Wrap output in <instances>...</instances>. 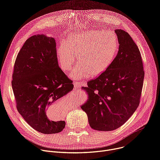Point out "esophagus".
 Returning <instances> with one entry per match:
<instances>
[{"mask_svg": "<svg viewBox=\"0 0 160 160\" xmlns=\"http://www.w3.org/2000/svg\"><path fill=\"white\" fill-rule=\"evenodd\" d=\"M82 83L81 82H75L74 83V87L75 88H78L82 86Z\"/></svg>", "mask_w": 160, "mask_h": 160, "instance_id": "esophagus-1", "label": "esophagus"}]
</instances>
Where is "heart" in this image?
Instances as JSON below:
<instances>
[{"instance_id":"b5f03b06","label":"heart","mask_w":160,"mask_h":160,"mask_svg":"<svg viewBox=\"0 0 160 160\" xmlns=\"http://www.w3.org/2000/svg\"><path fill=\"white\" fill-rule=\"evenodd\" d=\"M118 38L110 31L91 29L70 34L56 49L58 64L63 72L69 71L76 56L79 62L70 76L83 79L104 73L115 59Z\"/></svg>"}]
</instances>
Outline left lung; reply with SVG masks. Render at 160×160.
I'll return each instance as SVG.
<instances>
[{
    "label": "left lung",
    "mask_w": 160,
    "mask_h": 160,
    "mask_svg": "<svg viewBox=\"0 0 160 160\" xmlns=\"http://www.w3.org/2000/svg\"><path fill=\"white\" fill-rule=\"evenodd\" d=\"M119 42L118 54L111 66L82 87L88 99L81 106L90 127L111 131L123 125L138 108L144 71L141 52L130 35L115 30Z\"/></svg>",
    "instance_id": "left-lung-1"
}]
</instances>
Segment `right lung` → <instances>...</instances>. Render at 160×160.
I'll return each instance as SVG.
<instances>
[{
    "label": "right lung",
    "instance_id": "1",
    "mask_svg": "<svg viewBox=\"0 0 160 160\" xmlns=\"http://www.w3.org/2000/svg\"><path fill=\"white\" fill-rule=\"evenodd\" d=\"M52 37L37 35L26 40L16 57L11 82L16 108L37 131L61 132L64 121L51 120L46 110L73 88V81L59 67Z\"/></svg>",
    "mask_w": 160,
    "mask_h": 160
}]
</instances>
